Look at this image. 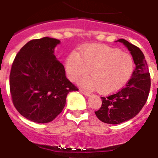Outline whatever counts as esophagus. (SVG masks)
Listing matches in <instances>:
<instances>
[{"label":"esophagus","mask_w":158,"mask_h":158,"mask_svg":"<svg viewBox=\"0 0 158 158\" xmlns=\"http://www.w3.org/2000/svg\"><path fill=\"white\" fill-rule=\"evenodd\" d=\"M80 92L82 93L83 94H85V95L87 96V97H89V96H91V94H90L89 92H87V91H84V90H82V89H80Z\"/></svg>","instance_id":"1"}]
</instances>
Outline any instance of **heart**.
I'll use <instances>...</instances> for the list:
<instances>
[{
	"label": "heart",
	"instance_id": "b5f03b06",
	"mask_svg": "<svg viewBox=\"0 0 158 158\" xmlns=\"http://www.w3.org/2000/svg\"><path fill=\"white\" fill-rule=\"evenodd\" d=\"M66 72L72 81L88 74L92 75L79 81L88 90L112 94L123 88L134 70L133 57L127 52L104 45L84 46L80 53L72 52L65 63Z\"/></svg>",
	"mask_w": 158,
	"mask_h": 158
}]
</instances>
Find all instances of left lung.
Instances as JSON below:
<instances>
[{"instance_id":"left-lung-1","label":"left lung","mask_w":158,"mask_h":158,"mask_svg":"<svg viewBox=\"0 0 158 158\" xmlns=\"http://www.w3.org/2000/svg\"><path fill=\"white\" fill-rule=\"evenodd\" d=\"M115 42L123 43L128 49L136 67L125 88L106 98L101 97L102 105L95 112L96 116L103 123L114 125L136 116L148 100L151 88L149 70L142 51L123 39Z\"/></svg>"}]
</instances>
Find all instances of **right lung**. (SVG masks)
<instances>
[{
    "instance_id": "add662e5",
    "label": "right lung",
    "mask_w": 158,
    "mask_h": 158,
    "mask_svg": "<svg viewBox=\"0 0 158 158\" xmlns=\"http://www.w3.org/2000/svg\"><path fill=\"white\" fill-rule=\"evenodd\" d=\"M60 43L50 37L31 40L12 64L10 91L13 104L22 116L35 123L52 121L64 109L67 94L78 91L54 55Z\"/></svg>"
}]
</instances>
